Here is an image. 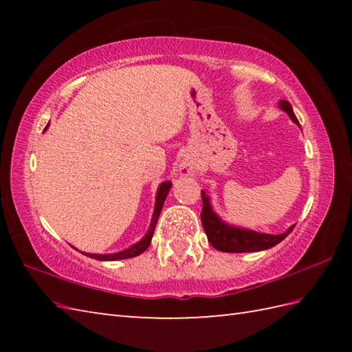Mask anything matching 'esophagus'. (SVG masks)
<instances>
[{
    "instance_id": "esophagus-1",
    "label": "esophagus",
    "mask_w": 352,
    "mask_h": 352,
    "mask_svg": "<svg viewBox=\"0 0 352 352\" xmlns=\"http://www.w3.org/2000/svg\"><path fill=\"white\" fill-rule=\"evenodd\" d=\"M197 164L189 159H184L180 164V174L182 175H195Z\"/></svg>"
}]
</instances>
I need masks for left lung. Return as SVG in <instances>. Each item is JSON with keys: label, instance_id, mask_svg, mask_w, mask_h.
<instances>
[{"label": "left lung", "instance_id": "obj_1", "mask_svg": "<svg viewBox=\"0 0 352 352\" xmlns=\"http://www.w3.org/2000/svg\"><path fill=\"white\" fill-rule=\"evenodd\" d=\"M278 106L281 110L286 111L292 121L300 125L289 101L281 100L278 102ZM201 198H203L201 222H203L207 239L208 242L212 243L213 248L222 252H257V251L269 250L276 243L284 241L295 227L292 226L289 230H286L281 234H266V233H257V231H252V230L228 226V223L223 222L219 216L213 212L212 204H210V197H208L204 190H201Z\"/></svg>", "mask_w": 352, "mask_h": 352}]
</instances>
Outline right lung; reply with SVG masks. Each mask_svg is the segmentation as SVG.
Returning a JSON list of instances; mask_svg holds the SVG:
<instances>
[{"label":"right lung","mask_w":352,"mask_h":352,"mask_svg":"<svg viewBox=\"0 0 352 352\" xmlns=\"http://www.w3.org/2000/svg\"><path fill=\"white\" fill-rule=\"evenodd\" d=\"M48 126V125H47ZM47 126H45V130H47ZM172 183L170 182H164L159 186V190H157V195H155V208H154V213H153V219H151V226H149L146 234L144 236V239H140L138 243L131 245L130 248H126L124 251H119V252H113V254H87L83 252L85 256L95 258V260H102V261H113V260H124V258H131V257H136L139 254L144 252L149 243H151V239L154 234V228L157 226V221H159V216L162 212V207L164 199H166L168 192L170 189Z\"/></svg>","instance_id":"right-lung-1"}]
</instances>
